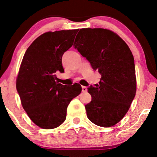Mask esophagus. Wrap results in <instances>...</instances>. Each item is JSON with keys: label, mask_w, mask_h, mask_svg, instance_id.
Returning a JSON list of instances; mask_svg holds the SVG:
<instances>
[{"label": "esophagus", "mask_w": 157, "mask_h": 157, "mask_svg": "<svg viewBox=\"0 0 157 157\" xmlns=\"http://www.w3.org/2000/svg\"><path fill=\"white\" fill-rule=\"evenodd\" d=\"M88 89H87V88L86 86H82V92H86Z\"/></svg>", "instance_id": "34e87169"}]
</instances>
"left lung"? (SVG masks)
Returning a JSON list of instances; mask_svg holds the SVG:
<instances>
[{"label": "left lung", "instance_id": "1", "mask_svg": "<svg viewBox=\"0 0 157 157\" xmlns=\"http://www.w3.org/2000/svg\"><path fill=\"white\" fill-rule=\"evenodd\" d=\"M74 47L101 74L99 85L88 88L87 117L101 127L118 124L129 110L136 94L133 55L118 34L104 28H82Z\"/></svg>", "mask_w": 157, "mask_h": 157}]
</instances>
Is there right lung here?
Listing matches in <instances>:
<instances>
[{
	"instance_id": "1",
	"label": "right lung",
	"mask_w": 157,
	"mask_h": 157,
	"mask_svg": "<svg viewBox=\"0 0 157 157\" xmlns=\"http://www.w3.org/2000/svg\"><path fill=\"white\" fill-rule=\"evenodd\" d=\"M78 29L46 32L30 45L22 58L16 87L22 106L36 125L58 127L66 120L70 101L81 93V86H67L56 81L64 72L62 56L72 46Z\"/></svg>"
}]
</instances>
